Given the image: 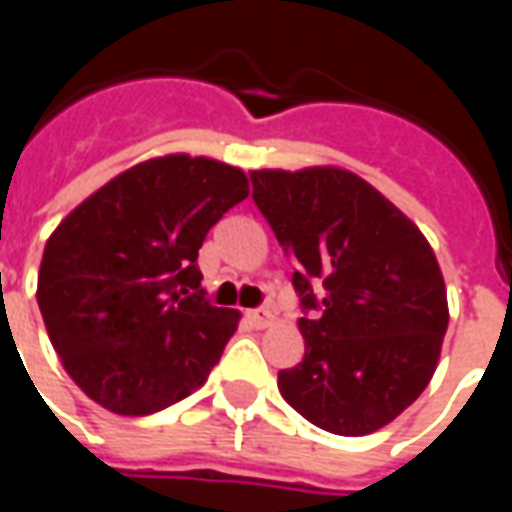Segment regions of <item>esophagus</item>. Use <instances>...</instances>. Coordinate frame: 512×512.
Returning <instances> with one entry per match:
<instances>
[{
  "mask_svg": "<svg viewBox=\"0 0 512 512\" xmlns=\"http://www.w3.org/2000/svg\"><path fill=\"white\" fill-rule=\"evenodd\" d=\"M246 318H249V323H252L255 329H266L268 323L274 321V312L268 310V307H257V310L246 312Z\"/></svg>",
  "mask_w": 512,
  "mask_h": 512,
  "instance_id": "esophagus-1",
  "label": "esophagus"
}]
</instances>
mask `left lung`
<instances>
[{"mask_svg":"<svg viewBox=\"0 0 512 512\" xmlns=\"http://www.w3.org/2000/svg\"><path fill=\"white\" fill-rule=\"evenodd\" d=\"M252 200L293 257L304 359L279 392L337 436H365L428 386L447 332L433 249L381 191L334 167L252 172Z\"/></svg>","mask_w":512,"mask_h":512,"instance_id":"left-lung-1","label":"left lung"}]
</instances>
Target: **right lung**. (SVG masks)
I'll list each match as a JSON object with an SVG mask.
<instances>
[{"label": "right lung", "instance_id": "obj_1", "mask_svg": "<svg viewBox=\"0 0 512 512\" xmlns=\"http://www.w3.org/2000/svg\"><path fill=\"white\" fill-rule=\"evenodd\" d=\"M246 194L244 172L213 158H150L46 241L40 315L68 376L98 406L142 417L205 384L238 315L205 299L197 255Z\"/></svg>", "mask_w": 512, "mask_h": 512}]
</instances>
